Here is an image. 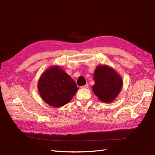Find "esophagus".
Here are the masks:
<instances>
[{
	"label": "esophagus",
	"instance_id": "1",
	"mask_svg": "<svg viewBox=\"0 0 155 155\" xmlns=\"http://www.w3.org/2000/svg\"><path fill=\"white\" fill-rule=\"evenodd\" d=\"M88 88V84H86V85L81 87V88Z\"/></svg>",
	"mask_w": 155,
	"mask_h": 155
}]
</instances>
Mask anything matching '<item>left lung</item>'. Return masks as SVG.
<instances>
[{
  "mask_svg": "<svg viewBox=\"0 0 155 155\" xmlns=\"http://www.w3.org/2000/svg\"><path fill=\"white\" fill-rule=\"evenodd\" d=\"M95 83L92 92L104 103H112L118 96L123 87V79L113 68L107 64L98 65L94 72Z\"/></svg>",
  "mask_w": 155,
  "mask_h": 155,
  "instance_id": "8db88e82",
  "label": "left lung"
}]
</instances>
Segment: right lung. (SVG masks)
I'll list each match as a JSON object with an SVG mask.
<instances>
[{"mask_svg":"<svg viewBox=\"0 0 155 155\" xmlns=\"http://www.w3.org/2000/svg\"><path fill=\"white\" fill-rule=\"evenodd\" d=\"M37 88L43 100L55 108L68 104L79 90L74 79L57 64L48 68L41 74Z\"/></svg>","mask_w":155,"mask_h":155,"instance_id":"right-lung-1","label":"right lung"}]
</instances>
